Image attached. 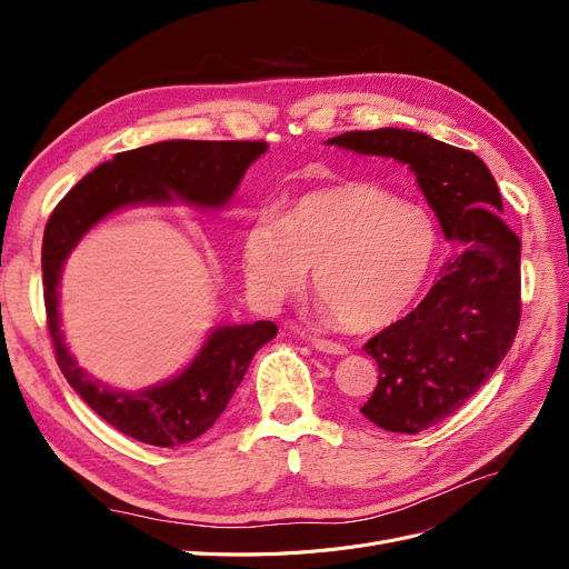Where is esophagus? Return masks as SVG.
Wrapping results in <instances>:
<instances>
[{
  "instance_id": "esophagus-1",
  "label": "esophagus",
  "mask_w": 569,
  "mask_h": 569,
  "mask_svg": "<svg viewBox=\"0 0 569 569\" xmlns=\"http://www.w3.org/2000/svg\"><path fill=\"white\" fill-rule=\"evenodd\" d=\"M311 343H313V347H316L318 351H322V353H335V356L349 353V351H347V347H343V343L332 341V339H318V337H313V339H311Z\"/></svg>"
}]
</instances>
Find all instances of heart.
Wrapping results in <instances>:
<instances>
[{
  "label": "heart",
  "instance_id": "obj_1",
  "mask_svg": "<svg viewBox=\"0 0 569 569\" xmlns=\"http://www.w3.org/2000/svg\"><path fill=\"white\" fill-rule=\"evenodd\" d=\"M437 251L435 218L372 182L313 189L282 220L258 216L242 234V268L258 306L278 308L313 268L318 297L353 332L399 318L425 287Z\"/></svg>",
  "mask_w": 569,
  "mask_h": 569
}]
</instances>
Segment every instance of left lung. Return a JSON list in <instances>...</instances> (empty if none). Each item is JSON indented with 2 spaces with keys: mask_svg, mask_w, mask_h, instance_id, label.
Segmentation results:
<instances>
[{
  "mask_svg": "<svg viewBox=\"0 0 569 569\" xmlns=\"http://www.w3.org/2000/svg\"><path fill=\"white\" fill-rule=\"evenodd\" d=\"M408 163L456 253L416 311L366 343L380 380L363 416L387 432L418 435L453 416L512 347L520 325V239L501 220L491 170L468 149L401 128L327 140Z\"/></svg>",
  "mask_w": 569,
  "mask_h": 569,
  "instance_id": "8db88e82",
  "label": "left lung"
}]
</instances>
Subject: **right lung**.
<instances>
[{
  "mask_svg": "<svg viewBox=\"0 0 569 569\" xmlns=\"http://www.w3.org/2000/svg\"><path fill=\"white\" fill-rule=\"evenodd\" d=\"M268 151L266 142L170 140L120 151L97 166L68 192L49 216L42 239V284L47 327L57 363L101 420L142 443L173 449L211 429L244 380L253 353L278 335V325L216 327L178 377L142 391H116L78 368L59 325V280L68 253L101 218L137 203L187 201L222 209L242 182L247 168Z\"/></svg>",
  "mask_w": 569,
  "mask_h": 569,
  "instance_id": "1",
  "label": "right lung"
}]
</instances>
